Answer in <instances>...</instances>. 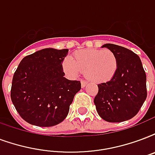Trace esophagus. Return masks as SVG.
<instances>
[{
	"label": "esophagus",
	"instance_id": "esophagus-1",
	"mask_svg": "<svg viewBox=\"0 0 155 155\" xmlns=\"http://www.w3.org/2000/svg\"><path fill=\"white\" fill-rule=\"evenodd\" d=\"M87 84H88V82L85 81V80H82V81H81V87H82V88H84Z\"/></svg>",
	"mask_w": 155,
	"mask_h": 155
}]
</instances>
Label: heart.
I'll use <instances>...</instances> for the list:
<instances>
[{
    "mask_svg": "<svg viewBox=\"0 0 155 155\" xmlns=\"http://www.w3.org/2000/svg\"><path fill=\"white\" fill-rule=\"evenodd\" d=\"M62 68L67 75L75 77L80 72L93 83L109 81L118 68V59L110 49H82L75 52L71 59L66 58Z\"/></svg>",
    "mask_w": 155,
    "mask_h": 155,
    "instance_id": "b5f03b06",
    "label": "heart"
}]
</instances>
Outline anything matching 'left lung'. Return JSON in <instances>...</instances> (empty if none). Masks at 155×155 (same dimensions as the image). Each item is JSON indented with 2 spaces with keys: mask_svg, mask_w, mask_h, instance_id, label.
Instances as JSON below:
<instances>
[{
  "mask_svg": "<svg viewBox=\"0 0 155 155\" xmlns=\"http://www.w3.org/2000/svg\"><path fill=\"white\" fill-rule=\"evenodd\" d=\"M105 47L116 55L118 68L111 80L97 85L94 104L104 120L123 122L135 116L143 105L147 97L146 75L137 54L113 44Z\"/></svg>",
  "mask_w": 155,
  "mask_h": 155,
  "instance_id": "obj_1",
  "label": "left lung"
}]
</instances>
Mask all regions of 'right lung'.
Instances as JSON below:
<instances>
[{
    "label": "right lung",
    "mask_w": 155,
    "mask_h": 155,
    "mask_svg": "<svg viewBox=\"0 0 155 155\" xmlns=\"http://www.w3.org/2000/svg\"><path fill=\"white\" fill-rule=\"evenodd\" d=\"M68 49H44L24 57L12 80V102L26 122L52 127L62 122L81 88L64 76L62 61Z\"/></svg>",
    "instance_id": "right-lung-1"
}]
</instances>
